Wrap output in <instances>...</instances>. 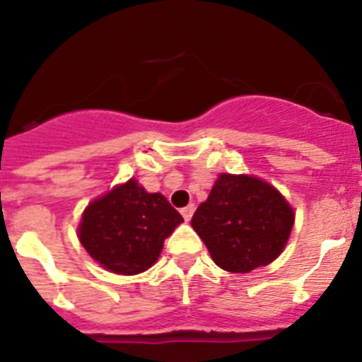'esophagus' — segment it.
<instances>
[{"label": "esophagus", "mask_w": 362, "mask_h": 362, "mask_svg": "<svg viewBox=\"0 0 362 362\" xmlns=\"http://www.w3.org/2000/svg\"><path fill=\"white\" fill-rule=\"evenodd\" d=\"M194 210H196V206H194V204H188V206L181 209V216L185 217V221L192 219V216H194Z\"/></svg>", "instance_id": "esophagus-1"}]
</instances>
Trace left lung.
I'll return each instance as SVG.
<instances>
[{
    "instance_id": "left-lung-1",
    "label": "left lung",
    "mask_w": 362,
    "mask_h": 362,
    "mask_svg": "<svg viewBox=\"0 0 362 362\" xmlns=\"http://www.w3.org/2000/svg\"><path fill=\"white\" fill-rule=\"evenodd\" d=\"M293 210L281 192L252 175L221 174L192 226L214 263L248 274L279 257L293 226Z\"/></svg>"
}]
</instances>
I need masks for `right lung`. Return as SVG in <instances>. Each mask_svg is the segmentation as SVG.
Wrapping results in <instances>:
<instances>
[{"instance_id": "right-lung-1", "label": "right lung", "mask_w": 362, "mask_h": 362, "mask_svg": "<svg viewBox=\"0 0 362 362\" xmlns=\"http://www.w3.org/2000/svg\"><path fill=\"white\" fill-rule=\"evenodd\" d=\"M181 223V214L165 196L148 194L130 179L86 206L78 235L105 270L136 276L158 261L165 239Z\"/></svg>"}]
</instances>
